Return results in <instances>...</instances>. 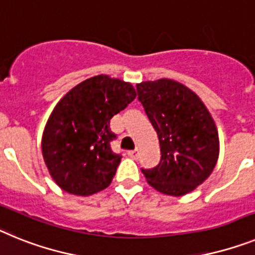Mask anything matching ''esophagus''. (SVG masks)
Segmentation results:
<instances>
[{
	"label": "esophagus",
	"mask_w": 255,
	"mask_h": 255,
	"mask_svg": "<svg viewBox=\"0 0 255 255\" xmlns=\"http://www.w3.org/2000/svg\"><path fill=\"white\" fill-rule=\"evenodd\" d=\"M127 154H128V156H130V158L136 159L137 156H138V150H137V149H134V150H130V151H128Z\"/></svg>",
	"instance_id": "34e87169"
}]
</instances>
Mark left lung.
Here are the masks:
<instances>
[{
  "label": "left lung",
  "mask_w": 255,
  "mask_h": 255,
  "mask_svg": "<svg viewBox=\"0 0 255 255\" xmlns=\"http://www.w3.org/2000/svg\"><path fill=\"white\" fill-rule=\"evenodd\" d=\"M138 100L155 128L161 159L143 176L156 191L182 196L204 182L220 155L218 130L200 97L173 79L141 82Z\"/></svg>",
  "instance_id": "left-lung-1"
}]
</instances>
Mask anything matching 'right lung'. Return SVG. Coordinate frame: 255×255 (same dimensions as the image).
Listing matches in <instances>:
<instances>
[{
  "label": "right lung",
  "mask_w": 255,
  "mask_h": 255,
  "mask_svg": "<svg viewBox=\"0 0 255 255\" xmlns=\"http://www.w3.org/2000/svg\"><path fill=\"white\" fill-rule=\"evenodd\" d=\"M128 82L100 74L73 87L51 113L42 134L48 172L64 191L88 196L112 183L121 155L113 152L110 119L136 97Z\"/></svg>",
  "instance_id": "add662e5"
}]
</instances>
